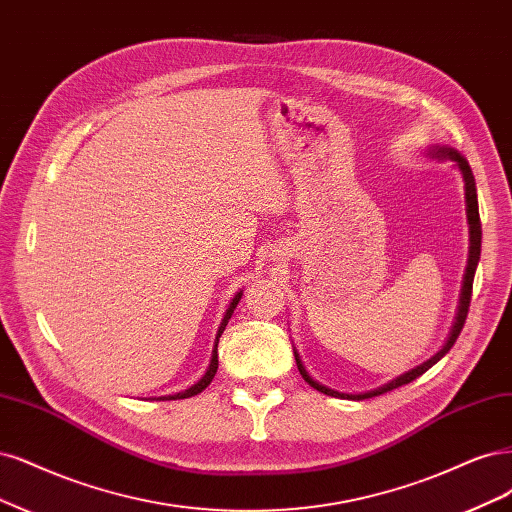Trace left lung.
<instances>
[{
	"label": "left lung",
	"instance_id": "1",
	"mask_svg": "<svg viewBox=\"0 0 512 512\" xmlns=\"http://www.w3.org/2000/svg\"><path fill=\"white\" fill-rule=\"evenodd\" d=\"M430 156L432 158H438V161H453L455 167L460 169L462 178H464V190H466V216H468V231H470V250H468V267H466V275H464V286H462V296H460V307H457V315H455V322H453V328H451V334L447 343L443 345V349L436 351V354L426 360L424 364H419L415 368H411L409 373H404L400 377H396L394 381L385 383L381 387H377V390H370V392H362V394H343V392H337V390H330V387L317 383L313 377H309V373L305 370L303 362H301V356H298V351L294 349V358H296V366L298 370H301L303 379L313 387V390L322 392L326 396H334V398H347V400H364V398H373V396H381L385 392H392L396 390V387L404 385V383H411L413 379H417L419 375H424L428 368H432L440 358H443L447 351L453 347V343L457 341V337H460V332L464 328V322H466V315H468V307H470V298H472V281H474V271H477V264H479V258H481V218H479V199H477V186H474V175H472V169L468 165L466 158L453 150V148H447V146H434L430 148Z\"/></svg>",
	"mask_w": 512,
	"mask_h": 512
}]
</instances>
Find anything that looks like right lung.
I'll list each match as a JSON object with an SVG mask.
<instances>
[{
	"mask_svg": "<svg viewBox=\"0 0 512 512\" xmlns=\"http://www.w3.org/2000/svg\"><path fill=\"white\" fill-rule=\"evenodd\" d=\"M241 294H243V292H237V294H235V298L231 301V305H228V309H226V313H224V320H222V324H220V328H218V334H216V345H214V351H211V362H209V368H207V373L201 377V381H197L195 385H190L188 390H184V392H180V394L161 396L158 400H178V398H190V396H197V394H201V392L205 390V387L211 383V379H214L216 370H218V341H220V337H222V332H224V328H226L228 320H231V315H233L235 307H237V305H239V301H241Z\"/></svg>",
	"mask_w": 512,
	"mask_h": 512,
	"instance_id": "right-lung-1",
	"label": "right lung"
}]
</instances>
